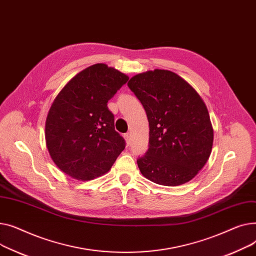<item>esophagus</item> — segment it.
Returning <instances> with one entry per match:
<instances>
[{"mask_svg": "<svg viewBox=\"0 0 256 256\" xmlns=\"http://www.w3.org/2000/svg\"><path fill=\"white\" fill-rule=\"evenodd\" d=\"M124 138H125V140H126V142H127V144H130V140H131L130 134H129V133H126V134L124 135Z\"/></svg>", "mask_w": 256, "mask_h": 256, "instance_id": "34e87169", "label": "esophagus"}]
</instances>
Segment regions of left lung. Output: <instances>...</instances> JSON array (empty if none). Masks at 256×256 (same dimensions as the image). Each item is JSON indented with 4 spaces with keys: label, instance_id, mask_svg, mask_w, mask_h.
Instances as JSON below:
<instances>
[{
    "label": "left lung",
    "instance_id": "left-lung-1",
    "mask_svg": "<svg viewBox=\"0 0 256 256\" xmlns=\"http://www.w3.org/2000/svg\"><path fill=\"white\" fill-rule=\"evenodd\" d=\"M128 86L142 104L150 126L148 148L138 159L140 172L164 186L189 182L212 151L214 132L204 102L168 70L135 75Z\"/></svg>",
    "mask_w": 256,
    "mask_h": 256
}]
</instances>
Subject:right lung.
<instances>
[{
    "instance_id": "add662e5",
    "label": "right lung",
    "mask_w": 256,
    "mask_h": 256,
    "mask_svg": "<svg viewBox=\"0 0 256 256\" xmlns=\"http://www.w3.org/2000/svg\"><path fill=\"white\" fill-rule=\"evenodd\" d=\"M129 78L105 64L80 72L56 97L45 123V140L56 166L88 181L106 174L123 152L108 102Z\"/></svg>"
}]
</instances>
